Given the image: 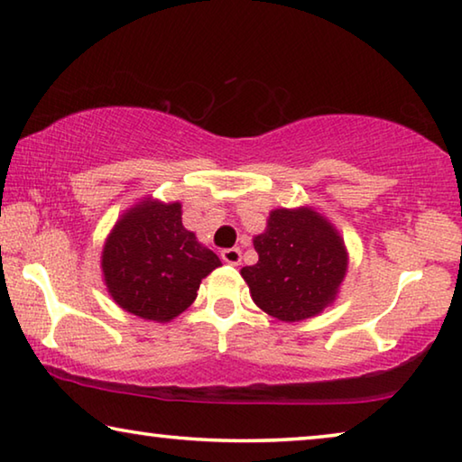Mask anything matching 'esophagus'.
<instances>
[{"instance_id":"34e87169","label":"esophagus","mask_w":462,"mask_h":462,"mask_svg":"<svg viewBox=\"0 0 462 462\" xmlns=\"http://www.w3.org/2000/svg\"><path fill=\"white\" fill-rule=\"evenodd\" d=\"M220 256H222L224 263H228V264H240L242 253H240V248H224L222 253H220Z\"/></svg>"}]
</instances>
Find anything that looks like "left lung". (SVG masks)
Here are the masks:
<instances>
[{"label": "left lung", "mask_w": 462, "mask_h": 462, "mask_svg": "<svg viewBox=\"0 0 462 462\" xmlns=\"http://www.w3.org/2000/svg\"><path fill=\"white\" fill-rule=\"evenodd\" d=\"M259 261L240 275L256 306L283 322H300L334 301L346 273L338 234L314 209H275L254 236Z\"/></svg>", "instance_id": "obj_1"}]
</instances>
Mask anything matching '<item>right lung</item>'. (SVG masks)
Returning <instances> with one entry per match:
<instances>
[{
    "instance_id": "add662e5",
    "label": "right lung",
    "mask_w": 462,
    "mask_h": 462,
    "mask_svg": "<svg viewBox=\"0 0 462 462\" xmlns=\"http://www.w3.org/2000/svg\"><path fill=\"white\" fill-rule=\"evenodd\" d=\"M220 259L181 224L179 203L146 201L116 224L101 269L114 301L130 314L169 322L198 297Z\"/></svg>"
}]
</instances>
